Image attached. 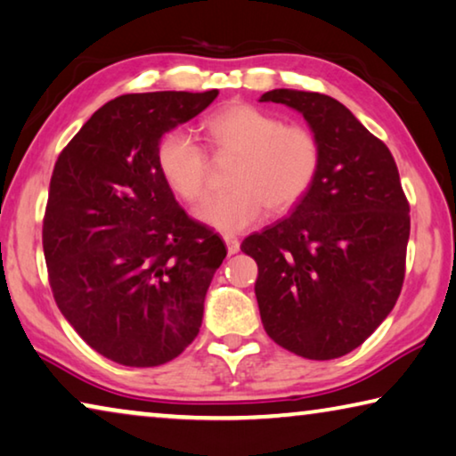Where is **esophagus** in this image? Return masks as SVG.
I'll use <instances>...</instances> for the list:
<instances>
[{
  "mask_svg": "<svg viewBox=\"0 0 456 456\" xmlns=\"http://www.w3.org/2000/svg\"><path fill=\"white\" fill-rule=\"evenodd\" d=\"M223 240H225V243H227V254L229 256H235L237 251H240V240H237L235 235H225Z\"/></svg>",
  "mask_w": 456,
  "mask_h": 456,
  "instance_id": "obj_1",
  "label": "esophagus"
}]
</instances>
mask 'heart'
<instances>
[{
  "mask_svg": "<svg viewBox=\"0 0 456 456\" xmlns=\"http://www.w3.org/2000/svg\"><path fill=\"white\" fill-rule=\"evenodd\" d=\"M215 156H237L229 184L202 205L197 216L223 233L254 225L265 211L284 213L313 186L321 166V146L305 126L284 124L278 115L237 103L202 124ZM158 172L168 189L186 202L207 194L208 158L189 134L175 129L156 150Z\"/></svg>",
  "mask_w": 456,
  "mask_h": 456,
  "instance_id": "1",
  "label": "heart"
}]
</instances>
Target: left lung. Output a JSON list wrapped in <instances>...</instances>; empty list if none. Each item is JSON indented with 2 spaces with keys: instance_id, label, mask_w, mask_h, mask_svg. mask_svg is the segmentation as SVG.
Returning <instances> with one entry per match:
<instances>
[{
  "instance_id": "obj_1",
  "label": "left lung",
  "mask_w": 456,
  "mask_h": 456,
  "mask_svg": "<svg viewBox=\"0 0 456 456\" xmlns=\"http://www.w3.org/2000/svg\"><path fill=\"white\" fill-rule=\"evenodd\" d=\"M306 119L321 166L290 216L249 235L256 298L272 341L327 361L365 341L392 313L406 272L410 207L392 151L329 95L273 89Z\"/></svg>"
}]
</instances>
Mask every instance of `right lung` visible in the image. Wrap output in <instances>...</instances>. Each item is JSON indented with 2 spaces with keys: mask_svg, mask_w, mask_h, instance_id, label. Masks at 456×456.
I'll list each match as a JSON object with an SVG mask.
<instances>
[{
  "mask_svg": "<svg viewBox=\"0 0 456 456\" xmlns=\"http://www.w3.org/2000/svg\"><path fill=\"white\" fill-rule=\"evenodd\" d=\"M216 95H121L91 115L54 164L42 227L54 300L83 341L119 365L168 363L199 335L227 249L178 205L156 150Z\"/></svg>",
  "mask_w": 456,
  "mask_h": 456,
  "instance_id": "1",
  "label": "right lung"
}]
</instances>
